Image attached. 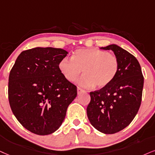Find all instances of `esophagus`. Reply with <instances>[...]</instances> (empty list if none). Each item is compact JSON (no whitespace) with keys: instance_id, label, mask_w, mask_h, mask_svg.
Returning <instances> with one entry per match:
<instances>
[{"instance_id":"obj_1","label":"esophagus","mask_w":155,"mask_h":155,"mask_svg":"<svg viewBox=\"0 0 155 155\" xmlns=\"http://www.w3.org/2000/svg\"><path fill=\"white\" fill-rule=\"evenodd\" d=\"M83 92H85V91H84V90H83L82 88H81V87H78V95L81 94V93H83Z\"/></svg>"}]
</instances>
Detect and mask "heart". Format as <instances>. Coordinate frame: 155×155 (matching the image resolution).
I'll return each instance as SVG.
<instances>
[{
	"instance_id": "b5f03b06",
	"label": "heart",
	"mask_w": 155,
	"mask_h": 155,
	"mask_svg": "<svg viewBox=\"0 0 155 155\" xmlns=\"http://www.w3.org/2000/svg\"><path fill=\"white\" fill-rule=\"evenodd\" d=\"M59 69L67 81L78 80L80 86L85 88L104 87L115 79L119 70V61L116 55L98 49H78L71 59L64 57L59 63Z\"/></svg>"
}]
</instances>
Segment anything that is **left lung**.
Wrapping results in <instances>:
<instances>
[{
    "label": "left lung",
    "instance_id": "1",
    "mask_svg": "<svg viewBox=\"0 0 155 155\" xmlns=\"http://www.w3.org/2000/svg\"><path fill=\"white\" fill-rule=\"evenodd\" d=\"M101 49L114 51L119 70L109 85L90 93L87 115L97 130L111 134L129 126L136 116L142 102L144 77L138 60L129 51L116 45Z\"/></svg>",
    "mask_w": 155,
    "mask_h": 155
}]
</instances>
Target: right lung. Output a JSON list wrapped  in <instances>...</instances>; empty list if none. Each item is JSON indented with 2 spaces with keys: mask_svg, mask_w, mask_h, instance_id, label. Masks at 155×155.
<instances>
[{
  "mask_svg": "<svg viewBox=\"0 0 155 155\" xmlns=\"http://www.w3.org/2000/svg\"><path fill=\"white\" fill-rule=\"evenodd\" d=\"M68 54L62 49L36 47L23 51L11 69V108L19 123L32 133L47 135L57 131L77 96V87L59 69Z\"/></svg>",
  "mask_w": 155,
  "mask_h": 155,
  "instance_id": "1",
  "label": "right lung"
}]
</instances>
